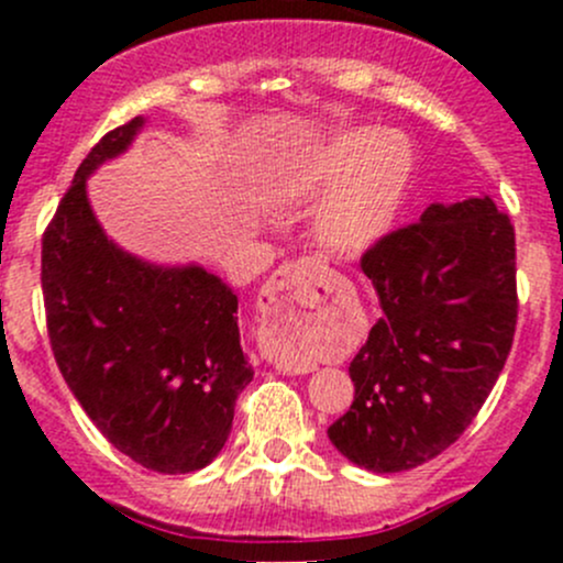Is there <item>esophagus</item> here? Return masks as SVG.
Masks as SVG:
<instances>
[{"mask_svg":"<svg viewBox=\"0 0 563 563\" xmlns=\"http://www.w3.org/2000/svg\"><path fill=\"white\" fill-rule=\"evenodd\" d=\"M318 272H321V264L313 258H299L280 266V269L269 277L264 291H261L266 313L302 318L305 308H313L318 302ZM277 367H280V371H291V365L283 360L277 362Z\"/></svg>","mask_w":563,"mask_h":563,"instance_id":"esophagus-1","label":"esophagus"}]
</instances>
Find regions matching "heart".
<instances>
[{"label": "heart", "mask_w": 563, "mask_h": 563, "mask_svg": "<svg viewBox=\"0 0 563 563\" xmlns=\"http://www.w3.org/2000/svg\"><path fill=\"white\" fill-rule=\"evenodd\" d=\"M413 179V152L397 133L354 130L334 141L283 185L291 201L321 198L313 240L334 258H356L395 225Z\"/></svg>", "instance_id": "1"}]
</instances>
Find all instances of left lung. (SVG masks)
Listing matches in <instances>:
<instances>
[{
	"label": "left lung",
	"mask_w": 563,
	"mask_h": 563,
	"mask_svg": "<svg viewBox=\"0 0 563 563\" xmlns=\"http://www.w3.org/2000/svg\"><path fill=\"white\" fill-rule=\"evenodd\" d=\"M382 318L354 356V402L327 430L376 474L417 468L479 413L518 323L515 229L490 196L430 203L362 255Z\"/></svg>",
	"instance_id": "1"
}]
</instances>
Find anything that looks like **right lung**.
I'll return each instance as SVG.
<instances>
[{"mask_svg":"<svg viewBox=\"0 0 563 563\" xmlns=\"http://www.w3.org/2000/svg\"><path fill=\"white\" fill-rule=\"evenodd\" d=\"M141 128L135 117L100 139L45 229V321L56 365L100 433L144 468L190 474L229 441L253 367L240 299L218 275L139 258L95 218L87 179Z\"/></svg>","mask_w":563,"mask_h":563,"instance_id":"1","label":"right lung"}]
</instances>
